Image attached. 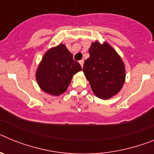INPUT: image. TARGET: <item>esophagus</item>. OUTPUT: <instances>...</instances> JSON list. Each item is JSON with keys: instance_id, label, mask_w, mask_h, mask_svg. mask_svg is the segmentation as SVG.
<instances>
[{"instance_id": "1", "label": "esophagus", "mask_w": 154, "mask_h": 154, "mask_svg": "<svg viewBox=\"0 0 154 154\" xmlns=\"http://www.w3.org/2000/svg\"><path fill=\"white\" fill-rule=\"evenodd\" d=\"M79 63H80V65H81L82 68L83 67V64H84V60H80V61H79Z\"/></svg>"}]
</instances>
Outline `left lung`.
<instances>
[{
	"mask_svg": "<svg viewBox=\"0 0 154 154\" xmlns=\"http://www.w3.org/2000/svg\"><path fill=\"white\" fill-rule=\"evenodd\" d=\"M83 71L94 94L102 99L115 96L122 89L126 78L123 62L111 45L93 42L89 49Z\"/></svg>",
	"mask_w": 154,
	"mask_h": 154,
	"instance_id": "left-lung-1",
	"label": "left lung"
}]
</instances>
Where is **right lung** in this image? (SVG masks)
<instances>
[{
    "instance_id": "add662e5",
    "label": "right lung",
    "mask_w": 154,
    "mask_h": 154,
    "mask_svg": "<svg viewBox=\"0 0 154 154\" xmlns=\"http://www.w3.org/2000/svg\"><path fill=\"white\" fill-rule=\"evenodd\" d=\"M82 70L65 45L50 48L42 58L36 72V80L42 90L53 96L66 91L72 76Z\"/></svg>"
}]
</instances>
